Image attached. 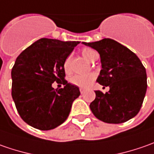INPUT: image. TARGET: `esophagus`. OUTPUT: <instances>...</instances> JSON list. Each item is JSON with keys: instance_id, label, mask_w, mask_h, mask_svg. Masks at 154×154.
<instances>
[{"instance_id": "34e87169", "label": "esophagus", "mask_w": 154, "mask_h": 154, "mask_svg": "<svg viewBox=\"0 0 154 154\" xmlns=\"http://www.w3.org/2000/svg\"><path fill=\"white\" fill-rule=\"evenodd\" d=\"M80 92H81V94H83L84 92H85V89H84V88H80Z\"/></svg>"}]
</instances>
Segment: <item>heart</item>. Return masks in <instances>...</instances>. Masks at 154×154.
<instances>
[{
    "mask_svg": "<svg viewBox=\"0 0 154 154\" xmlns=\"http://www.w3.org/2000/svg\"><path fill=\"white\" fill-rule=\"evenodd\" d=\"M82 55L89 62H94L98 59V54L95 51L89 48H84L81 51ZM64 71L66 74H70L72 72V60H71V56H68L65 60L64 62ZM95 78V75L94 73H88L86 75H75L70 78V82L72 84L78 86V87L86 88L88 87L91 82H93Z\"/></svg>",
    "mask_w": 154,
    "mask_h": 154,
    "instance_id": "b5f03b06",
    "label": "heart"
}]
</instances>
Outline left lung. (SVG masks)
I'll list each match as a JSON object with an SVG mask.
<instances>
[{"mask_svg":"<svg viewBox=\"0 0 154 154\" xmlns=\"http://www.w3.org/2000/svg\"><path fill=\"white\" fill-rule=\"evenodd\" d=\"M82 44L98 52L101 70L97 82L108 92L95 91L89 107L98 119L121 124L139 112L146 91V73L140 59L128 48L110 38Z\"/></svg>","mask_w":154,"mask_h":154,"instance_id":"obj_1","label":"left lung"}]
</instances>
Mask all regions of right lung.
<instances>
[{
  "mask_svg": "<svg viewBox=\"0 0 154 154\" xmlns=\"http://www.w3.org/2000/svg\"><path fill=\"white\" fill-rule=\"evenodd\" d=\"M80 42L41 38L24 49L12 69V97L26 124L53 130L68 118L79 88L65 80L64 62ZM57 82L64 88L54 90Z\"/></svg>",
  "mask_w": 154,
  "mask_h": 154,
  "instance_id": "right-lung-1",
  "label": "right lung"
}]
</instances>
